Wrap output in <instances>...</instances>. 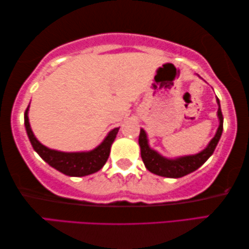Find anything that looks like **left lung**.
<instances>
[{"mask_svg": "<svg viewBox=\"0 0 249 249\" xmlns=\"http://www.w3.org/2000/svg\"><path fill=\"white\" fill-rule=\"evenodd\" d=\"M217 103V114L218 119H219V127L217 129L215 137L210 140L208 146L206 147L204 150L200 151L199 154L179 157V158L175 159L164 158V157L159 155L158 152L154 150V149L149 147L146 132H144L143 129H141L139 135V146L141 151V158H142V161L147 169L150 171V173L161 176V177L180 178L183 177V176L193 173L195 170H197L198 168L207 161V159L213 155V152L215 151L218 141H219L221 133H223L224 118L223 113H221L219 99L218 98Z\"/></svg>", "mask_w": 249, "mask_h": 249, "instance_id": "obj_1", "label": "left lung"}]
</instances>
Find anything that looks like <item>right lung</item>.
Here are the masks:
<instances>
[{"instance_id":"obj_1","label":"right lung","mask_w":249,"mask_h":249,"mask_svg":"<svg viewBox=\"0 0 249 249\" xmlns=\"http://www.w3.org/2000/svg\"><path fill=\"white\" fill-rule=\"evenodd\" d=\"M29 107L24 112V124L26 133L31 142L32 147L45 162L70 177H83L91 174L97 173L105 166L110 155V148L116 139L119 128H114L108 133L105 140L93 150L87 152H62L58 150L49 149L42 144L39 140L34 137L31 125L29 122Z\"/></svg>"}]
</instances>
